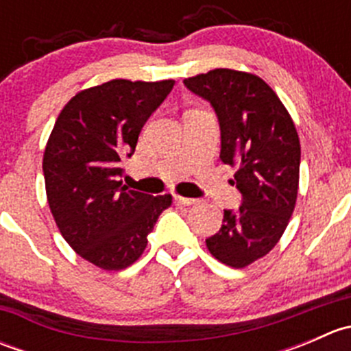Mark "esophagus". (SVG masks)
<instances>
[{"mask_svg":"<svg viewBox=\"0 0 351 351\" xmlns=\"http://www.w3.org/2000/svg\"><path fill=\"white\" fill-rule=\"evenodd\" d=\"M175 202L178 205H193L197 204V198H189V197H180V195H175Z\"/></svg>","mask_w":351,"mask_h":351,"instance_id":"34e87169","label":"esophagus"}]
</instances>
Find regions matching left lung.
Instances as JSON below:
<instances>
[{
    "label": "left lung",
    "instance_id": "left-lung-1",
    "mask_svg": "<svg viewBox=\"0 0 351 351\" xmlns=\"http://www.w3.org/2000/svg\"><path fill=\"white\" fill-rule=\"evenodd\" d=\"M183 83L214 108L221 161L238 166L232 183L243 197L205 243L221 263L244 268L270 253L289 224L299 189V136L280 98L254 74L214 69Z\"/></svg>",
    "mask_w": 351,
    "mask_h": 351
}]
</instances>
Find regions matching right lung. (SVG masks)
Instances as JSON below:
<instances>
[{
	"instance_id": "obj_1",
	"label": "right lung",
	"mask_w": 351,
	"mask_h": 351,
	"mask_svg": "<svg viewBox=\"0 0 351 351\" xmlns=\"http://www.w3.org/2000/svg\"><path fill=\"white\" fill-rule=\"evenodd\" d=\"M173 86V80H112L80 91L56 120L42 162L49 207L62 238L95 267H130L171 205V195L122 185L120 161L134 154L144 123Z\"/></svg>"
}]
</instances>
